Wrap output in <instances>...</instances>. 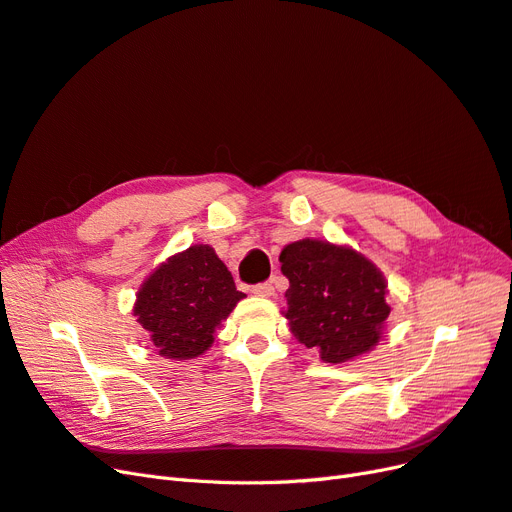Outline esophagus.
Returning <instances> with one entry per match:
<instances>
[{
	"mask_svg": "<svg viewBox=\"0 0 512 512\" xmlns=\"http://www.w3.org/2000/svg\"><path fill=\"white\" fill-rule=\"evenodd\" d=\"M252 292L256 294V297H273L275 288H273L271 282H262V284H256V286L252 288Z\"/></svg>",
	"mask_w": 512,
	"mask_h": 512,
	"instance_id": "34e87169",
	"label": "esophagus"
}]
</instances>
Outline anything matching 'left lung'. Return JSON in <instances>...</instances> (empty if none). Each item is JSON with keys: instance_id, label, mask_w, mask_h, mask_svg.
Listing matches in <instances>:
<instances>
[{"instance_id": "1", "label": "left lung", "mask_w": 512, "mask_h": 512, "mask_svg": "<svg viewBox=\"0 0 512 512\" xmlns=\"http://www.w3.org/2000/svg\"><path fill=\"white\" fill-rule=\"evenodd\" d=\"M280 262L290 282L286 318L301 344L327 363H346L378 344L391 307L384 277L367 258L303 239L286 245Z\"/></svg>"}]
</instances>
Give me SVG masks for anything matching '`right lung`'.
Returning <instances> with one entry per match:
<instances>
[{"mask_svg": "<svg viewBox=\"0 0 512 512\" xmlns=\"http://www.w3.org/2000/svg\"><path fill=\"white\" fill-rule=\"evenodd\" d=\"M245 297L209 245H192L153 271L136 294L134 316L162 356L194 359Z\"/></svg>", "mask_w": 512, "mask_h": 512, "instance_id": "right-lung-1", "label": "right lung"}]
</instances>
